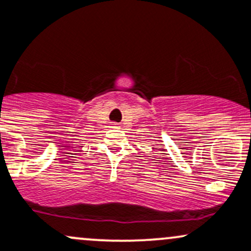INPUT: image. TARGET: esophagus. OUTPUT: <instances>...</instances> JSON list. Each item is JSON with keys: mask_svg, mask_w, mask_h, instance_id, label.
<instances>
[{"mask_svg": "<svg viewBox=\"0 0 251 251\" xmlns=\"http://www.w3.org/2000/svg\"><path fill=\"white\" fill-rule=\"evenodd\" d=\"M112 127L118 128V127H119V124H118V123H112Z\"/></svg>", "mask_w": 251, "mask_h": 251, "instance_id": "1", "label": "esophagus"}]
</instances>
